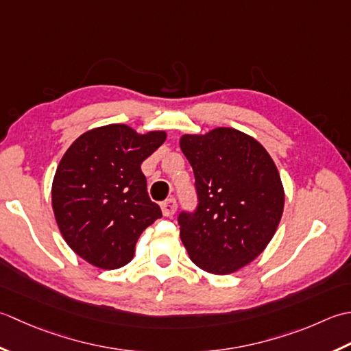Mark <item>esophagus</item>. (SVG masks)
<instances>
[{
    "label": "esophagus",
    "mask_w": 351,
    "mask_h": 351,
    "mask_svg": "<svg viewBox=\"0 0 351 351\" xmlns=\"http://www.w3.org/2000/svg\"><path fill=\"white\" fill-rule=\"evenodd\" d=\"M160 207H162L163 215H165V217H173L174 213H176V210H177V202H176V198H168V199H165V202H163V203L160 204Z\"/></svg>",
    "instance_id": "obj_1"
}]
</instances>
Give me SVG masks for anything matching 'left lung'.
Instances as JSON below:
<instances>
[{"label": "left lung", "mask_w": 351, "mask_h": 351, "mask_svg": "<svg viewBox=\"0 0 351 351\" xmlns=\"http://www.w3.org/2000/svg\"><path fill=\"white\" fill-rule=\"evenodd\" d=\"M180 148L198 202L178 215L183 245L207 273H234L265 250L280 223L285 192L276 163L252 136L227 127L184 134Z\"/></svg>", "instance_id": "left-lung-1"}]
</instances>
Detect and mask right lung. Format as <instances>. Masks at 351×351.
Wrapping results in <instances>:
<instances>
[{
  "mask_svg": "<svg viewBox=\"0 0 351 351\" xmlns=\"http://www.w3.org/2000/svg\"><path fill=\"white\" fill-rule=\"evenodd\" d=\"M167 139L124 124L83 133L57 167L53 210L66 244L86 262L117 269L133 259L141 233L162 218L147 192L141 163Z\"/></svg>",
  "mask_w": 351,
  "mask_h": 351,
  "instance_id": "1",
  "label": "right lung"
}]
</instances>
